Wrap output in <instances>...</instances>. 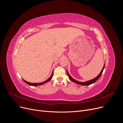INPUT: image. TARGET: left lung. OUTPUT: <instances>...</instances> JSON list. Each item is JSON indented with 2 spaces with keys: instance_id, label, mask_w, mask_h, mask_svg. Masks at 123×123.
I'll return each mask as SVG.
<instances>
[{
  "instance_id": "8db88e82",
  "label": "left lung",
  "mask_w": 123,
  "mask_h": 123,
  "mask_svg": "<svg viewBox=\"0 0 123 123\" xmlns=\"http://www.w3.org/2000/svg\"><path fill=\"white\" fill-rule=\"evenodd\" d=\"M105 66V64H104V67H103V69H102V70L101 71L100 73L98 74V76H97V77H96L94 78H93V79H92V80H89V81H86V82H80V81H78L76 80H75V79H73V78L70 76V75L69 74V73H68V70H67V75H68V76L69 79H70L72 81H73V82H75V83H76L77 84L81 85H89L92 84V83H94L95 82L97 81L100 78L101 74H102V73H103V70H104V69Z\"/></svg>"
}]
</instances>
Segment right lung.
I'll return each instance as SVG.
<instances>
[{"instance_id": "obj_1", "label": "right lung", "mask_w": 123, "mask_h": 123, "mask_svg": "<svg viewBox=\"0 0 123 123\" xmlns=\"http://www.w3.org/2000/svg\"><path fill=\"white\" fill-rule=\"evenodd\" d=\"M53 72H52V75H51V76L50 77V78H49L47 80H46L45 81H44V82H40V83H30V82H27L26 81H25V80L24 79H23V80H24V81L25 82L26 84H29V85H31V86H38V85H43V84H45V83H47V82H49L50 80L52 79V76H53Z\"/></svg>"}]
</instances>
